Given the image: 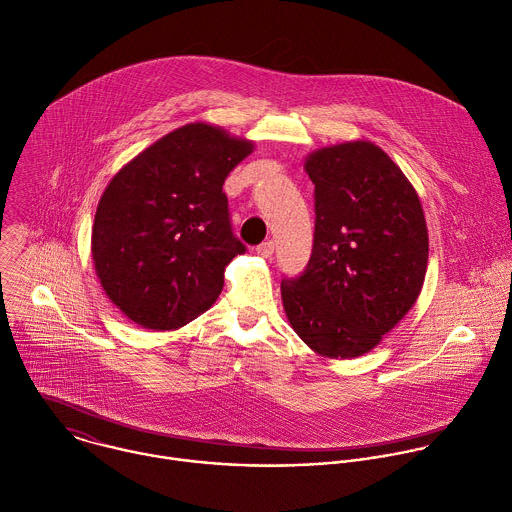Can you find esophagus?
<instances>
[{
    "label": "esophagus",
    "mask_w": 512,
    "mask_h": 512,
    "mask_svg": "<svg viewBox=\"0 0 512 512\" xmlns=\"http://www.w3.org/2000/svg\"><path fill=\"white\" fill-rule=\"evenodd\" d=\"M257 253L261 255V257H265V259H269V257H273V253H275V243L269 239V241H263L259 247H257Z\"/></svg>",
    "instance_id": "1"
}]
</instances>
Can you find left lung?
<instances>
[{
    "instance_id": "8db88e82",
    "label": "left lung",
    "mask_w": 512,
    "mask_h": 512,
    "mask_svg": "<svg viewBox=\"0 0 512 512\" xmlns=\"http://www.w3.org/2000/svg\"><path fill=\"white\" fill-rule=\"evenodd\" d=\"M315 235L305 271L281 281L295 333L319 355L377 347L423 289L429 235L415 187L371 141L323 147L305 161Z\"/></svg>"
}]
</instances>
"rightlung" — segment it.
<instances>
[{"label":"right lung","instance_id":"1","mask_svg":"<svg viewBox=\"0 0 512 512\" xmlns=\"http://www.w3.org/2000/svg\"><path fill=\"white\" fill-rule=\"evenodd\" d=\"M251 151L221 127L189 123L109 181L91 255L103 291L133 323L179 329L217 301L225 267L247 251L233 235L223 183Z\"/></svg>","mask_w":512,"mask_h":512}]
</instances>
